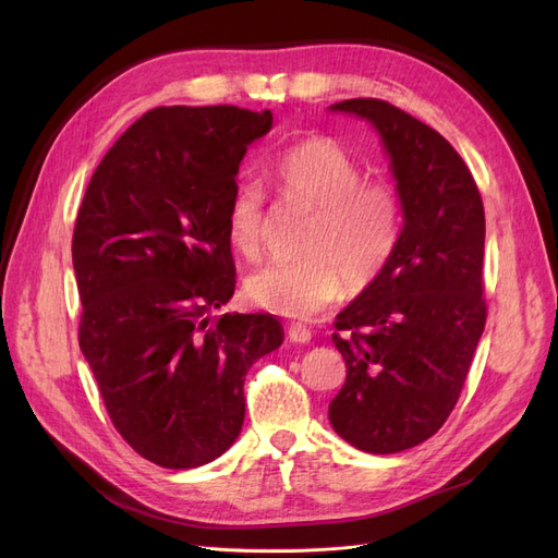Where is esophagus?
<instances>
[{
    "label": "esophagus",
    "mask_w": 558,
    "mask_h": 558,
    "mask_svg": "<svg viewBox=\"0 0 558 558\" xmlns=\"http://www.w3.org/2000/svg\"><path fill=\"white\" fill-rule=\"evenodd\" d=\"M289 337H291V342H295V344H307L312 340V330L307 326H302V324H293L289 328Z\"/></svg>",
    "instance_id": "34e87169"
}]
</instances>
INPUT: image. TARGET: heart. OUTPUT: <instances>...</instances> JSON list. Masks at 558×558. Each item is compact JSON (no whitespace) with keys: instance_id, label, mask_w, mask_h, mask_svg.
<instances>
[{"instance_id":"heart-1","label":"heart","mask_w":558,"mask_h":558,"mask_svg":"<svg viewBox=\"0 0 558 558\" xmlns=\"http://www.w3.org/2000/svg\"><path fill=\"white\" fill-rule=\"evenodd\" d=\"M363 167L328 140L286 150L272 183L283 202L310 209L298 251L302 258L267 263L246 279L258 307L289 318H312L351 291L373 283L391 260L400 238V199L391 183L363 179ZM265 195L256 181H242L228 205V234L244 258L265 248Z\"/></svg>"}]
</instances>
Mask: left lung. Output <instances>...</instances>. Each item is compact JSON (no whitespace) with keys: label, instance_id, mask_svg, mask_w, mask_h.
I'll list each match as a JSON object with an SVG mask.
<instances>
[{"label":"left lung","instance_id":"left-lung-1","mask_svg":"<svg viewBox=\"0 0 558 558\" xmlns=\"http://www.w3.org/2000/svg\"><path fill=\"white\" fill-rule=\"evenodd\" d=\"M330 109L379 132L404 223L384 272L337 314L347 381L328 418L356 449L396 453L442 428L484 332V205L456 148L414 116L373 97Z\"/></svg>","mask_w":558,"mask_h":558}]
</instances>
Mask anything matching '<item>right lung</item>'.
<instances>
[{
  "instance_id": "1",
  "label": "right lung",
  "mask_w": 558,
  "mask_h": 558,
  "mask_svg": "<svg viewBox=\"0 0 558 558\" xmlns=\"http://www.w3.org/2000/svg\"><path fill=\"white\" fill-rule=\"evenodd\" d=\"M269 128L267 109H150L81 202L78 344L116 430L162 468L205 465L238 440L248 367L283 342L272 314H214L234 293V177Z\"/></svg>"
}]
</instances>
